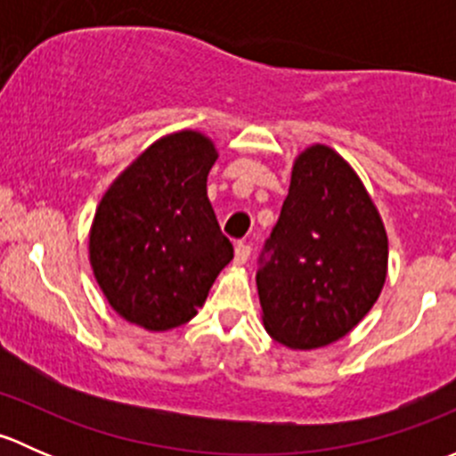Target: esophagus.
<instances>
[{"label":"esophagus","instance_id":"obj_1","mask_svg":"<svg viewBox=\"0 0 456 456\" xmlns=\"http://www.w3.org/2000/svg\"><path fill=\"white\" fill-rule=\"evenodd\" d=\"M249 256H251V247L245 245V242H238V245H236V256H233V262H236V265H245V262L249 260Z\"/></svg>","mask_w":456,"mask_h":456}]
</instances>
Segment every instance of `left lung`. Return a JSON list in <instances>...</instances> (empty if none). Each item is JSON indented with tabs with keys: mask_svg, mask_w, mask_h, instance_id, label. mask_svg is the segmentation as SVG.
<instances>
[{
	"mask_svg": "<svg viewBox=\"0 0 456 456\" xmlns=\"http://www.w3.org/2000/svg\"><path fill=\"white\" fill-rule=\"evenodd\" d=\"M260 262L262 324L284 346H329L372 309L388 273V236L362 178L333 147L315 142L293 160Z\"/></svg>",
	"mask_w": 456,
	"mask_h": 456,
	"instance_id": "left-lung-1",
	"label": "left lung"
}]
</instances>
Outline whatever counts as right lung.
I'll return each mask as SVG.
<instances>
[{"mask_svg": "<svg viewBox=\"0 0 456 456\" xmlns=\"http://www.w3.org/2000/svg\"><path fill=\"white\" fill-rule=\"evenodd\" d=\"M218 159L199 130L151 142L112 181L90 227V266L108 305L151 333L199 314L233 247L207 199Z\"/></svg>", "mask_w": 456, "mask_h": 456, "instance_id": "1", "label": "right lung"}]
</instances>
